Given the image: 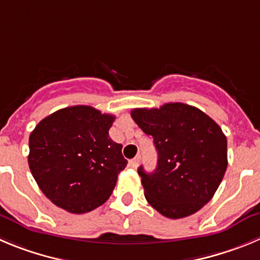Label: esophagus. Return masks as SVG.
Segmentation results:
<instances>
[{
  "instance_id": "34e87169",
  "label": "esophagus",
  "mask_w": 260,
  "mask_h": 260,
  "mask_svg": "<svg viewBox=\"0 0 260 260\" xmlns=\"http://www.w3.org/2000/svg\"><path fill=\"white\" fill-rule=\"evenodd\" d=\"M140 160H141V156H136L135 159H132L131 160V167H132V168H137L138 167V164H140Z\"/></svg>"
}]
</instances>
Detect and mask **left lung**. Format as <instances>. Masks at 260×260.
I'll return each instance as SVG.
<instances>
[{
  "instance_id": "left-lung-1",
  "label": "left lung",
  "mask_w": 260,
  "mask_h": 260,
  "mask_svg": "<svg viewBox=\"0 0 260 260\" xmlns=\"http://www.w3.org/2000/svg\"><path fill=\"white\" fill-rule=\"evenodd\" d=\"M131 116L152 136L157 151L152 173L138 168L147 203L172 219L200 210L227 169V138L219 125L200 109L182 103L133 109Z\"/></svg>"
}]
</instances>
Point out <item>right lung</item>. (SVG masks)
<instances>
[{
    "label": "right lung",
    "instance_id": "right-lung-1",
    "mask_svg": "<svg viewBox=\"0 0 260 260\" xmlns=\"http://www.w3.org/2000/svg\"><path fill=\"white\" fill-rule=\"evenodd\" d=\"M115 116L92 106L60 109L29 136L28 164L46 198L74 214L100 207L127 167L122 145L109 137Z\"/></svg>",
    "mask_w": 260,
    "mask_h": 260
}]
</instances>
